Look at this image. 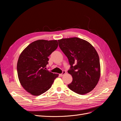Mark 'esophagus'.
<instances>
[{"label": "esophagus", "instance_id": "obj_1", "mask_svg": "<svg viewBox=\"0 0 121 121\" xmlns=\"http://www.w3.org/2000/svg\"><path fill=\"white\" fill-rule=\"evenodd\" d=\"M66 73V72L65 71H63V73H62L60 74V76H63V75H64Z\"/></svg>", "mask_w": 121, "mask_h": 121}]
</instances>
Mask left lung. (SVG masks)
<instances>
[{
	"mask_svg": "<svg viewBox=\"0 0 121 121\" xmlns=\"http://www.w3.org/2000/svg\"><path fill=\"white\" fill-rule=\"evenodd\" d=\"M58 41L71 65L68 72L72 75L73 81L68 87L79 95L89 93L98 84L100 76L99 58L96 50L90 43L77 37Z\"/></svg>",
	"mask_w": 121,
	"mask_h": 121,
	"instance_id": "obj_1",
	"label": "left lung"
}]
</instances>
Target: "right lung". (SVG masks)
<instances>
[{"label":"right lung","mask_w":121,"mask_h":121,"mask_svg":"<svg viewBox=\"0 0 121 121\" xmlns=\"http://www.w3.org/2000/svg\"><path fill=\"white\" fill-rule=\"evenodd\" d=\"M58 46L57 40H37L25 48L19 56L18 78L22 87L31 95L37 96L46 92L58 77V74L45 69L48 57Z\"/></svg>","instance_id":"1"}]
</instances>
